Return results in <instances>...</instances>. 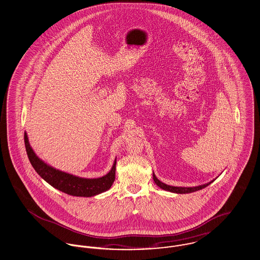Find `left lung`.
I'll return each instance as SVG.
<instances>
[{"instance_id": "obj_1", "label": "left lung", "mask_w": 260, "mask_h": 260, "mask_svg": "<svg viewBox=\"0 0 260 260\" xmlns=\"http://www.w3.org/2000/svg\"><path fill=\"white\" fill-rule=\"evenodd\" d=\"M153 174V180H154V182L156 183V185L157 186H159L160 188H162V189H165V190H168V191H171V192H175V193H190V192H193V191H197V190H200V189H202V188H204V187H206L207 185H209L211 182H213V180H211L210 182H208V183H205V184H202V185H200V186H194V187H179V186H171V185H168V184H166V183H164V182H161L160 180H158L157 178H156V176L154 175V173H152Z\"/></svg>"}]
</instances>
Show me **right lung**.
I'll return each mask as SVG.
<instances>
[{"mask_svg": "<svg viewBox=\"0 0 260 260\" xmlns=\"http://www.w3.org/2000/svg\"><path fill=\"white\" fill-rule=\"evenodd\" d=\"M25 146L27 154L29 157V162L39 173V175L44 178L48 183L57 188L58 190L74 197H93L99 193H102L113 185L116 178V165L115 160L114 166L111 172L100 178H82L70 173H63L56 170L43 160H41L34 150L31 149L29 144L28 136L25 133Z\"/></svg>", "mask_w": 260, "mask_h": 260, "instance_id": "1", "label": "right lung"}]
</instances>
